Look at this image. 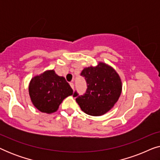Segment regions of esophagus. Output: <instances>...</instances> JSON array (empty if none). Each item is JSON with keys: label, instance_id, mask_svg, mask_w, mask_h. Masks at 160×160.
<instances>
[{"label": "esophagus", "instance_id": "1", "mask_svg": "<svg viewBox=\"0 0 160 160\" xmlns=\"http://www.w3.org/2000/svg\"><path fill=\"white\" fill-rule=\"evenodd\" d=\"M70 86H71V88L73 89V88H74V84H73V82H70Z\"/></svg>", "mask_w": 160, "mask_h": 160}]
</instances>
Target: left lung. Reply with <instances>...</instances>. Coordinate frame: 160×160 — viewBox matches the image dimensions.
Masks as SVG:
<instances>
[{
	"label": "left lung",
	"instance_id": "left-lung-1",
	"mask_svg": "<svg viewBox=\"0 0 160 160\" xmlns=\"http://www.w3.org/2000/svg\"><path fill=\"white\" fill-rule=\"evenodd\" d=\"M81 76L87 82V89L84 95L75 92L73 97L81 109L90 116H101L110 111L122 93V84L117 71L106 63L85 68Z\"/></svg>",
	"mask_w": 160,
	"mask_h": 160
}]
</instances>
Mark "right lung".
Masks as SVG:
<instances>
[{
	"label": "right lung",
	"instance_id": "obj_1",
	"mask_svg": "<svg viewBox=\"0 0 160 160\" xmlns=\"http://www.w3.org/2000/svg\"><path fill=\"white\" fill-rule=\"evenodd\" d=\"M28 90L33 106L41 112L47 113L58 111L62 100L73 95V89L65 78L57 75L54 70L32 78Z\"/></svg>",
	"mask_w": 160,
	"mask_h": 160
}]
</instances>
